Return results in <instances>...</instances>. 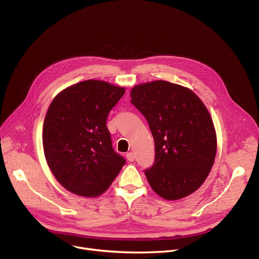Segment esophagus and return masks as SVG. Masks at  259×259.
Here are the masks:
<instances>
[{
	"mask_svg": "<svg viewBox=\"0 0 259 259\" xmlns=\"http://www.w3.org/2000/svg\"><path fill=\"white\" fill-rule=\"evenodd\" d=\"M126 158L129 160V161H134V154L132 153V152H128L127 154H126Z\"/></svg>",
	"mask_w": 259,
	"mask_h": 259,
	"instance_id": "obj_1",
	"label": "esophagus"
}]
</instances>
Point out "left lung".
<instances>
[{"label":"left lung","instance_id":"obj_1","mask_svg":"<svg viewBox=\"0 0 259 259\" xmlns=\"http://www.w3.org/2000/svg\"><path fill=\"white\" fill-rule=\"evenodd\" d=\"M130 97L154 140V165L145 171L149 185L167 200L192 194L208 178L217 150L207 107L191 89L161 79L134 86Z\"/></svg>","mask_w":259,"mask_h":259}]
</instances>
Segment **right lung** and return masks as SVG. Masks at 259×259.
<instances>
[{
    "instance_id": "right-lung-1",
    "label": "right lung",
    "mask_w": 259,
    "mask_h": 259,
    "mask_svg": "<svg viewBox=\"0 0 259 259\" xmlns=\"http://www.w3.org/2000/svg\"><path fill=\"white\" fill-rule=\"evenodd\" d=\"M125 88L87 79L65 88L51 102L43 126L49 169L68 191L84 197L106 192L125 165L112 149L107 116Z\"/></svg>"
}]
</instances>
